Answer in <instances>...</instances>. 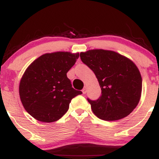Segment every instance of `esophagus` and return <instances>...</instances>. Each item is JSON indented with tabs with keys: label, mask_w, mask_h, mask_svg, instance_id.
<instances>
[{
	"label": "esophagus",
	"mask_w": 159,
	"mask_h": 159,
	"mask_svg": "<svg viewBox=\"0 0 159 159\" xmlns=\"http://www.w3.org/2000/svg\"><path fill=\"white\" fill-rule=\"evenodd\" d=\"M87 87H84V88H83V90H82V93H83L84 94H85L86 93H87Z\"/></svg>",
	"instance_id": "esophagus-1"
}]
</instances>
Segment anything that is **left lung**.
I'll return each mask as SVG.
<instances>
[{
	"mask_svg": "<svg viewBox=\"0 0 159 159\" xmlns=\"http://www.w3.org/2000/svg\"><path fill=\"white\" fill-rule=\"evenodd\" d=\"M80 57L93 71L102 90L97 100L87 98L93 114L107 121L130 114L141 96L142 78L137 66L119 53L103 49L81 52Z\"/></svg>",
	"mask_w": 159,
	"mask_h": 159,
	"instance_id": "left-lung-1",
	"label": "left lung"
}]
</instances>
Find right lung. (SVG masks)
<instances>
[{
    "mask_svg": "<svg viewBox=\"0 0 159 159\" xmlns=\"http://www.w3.org/2000/svg\"><path fill=\"white\" fill-rule=\"evenodd\" d=\"M78 57L79 53H47L27 67L20 81L19 96L30 116L52 123L67 112L71 100L82 93L72 88L66 75Z\"/></svg>",
    "mask_w": 159,
    "mask_h": 159,
    "instance_id": "1",
    "label": "right lung"
}]
</instances>
